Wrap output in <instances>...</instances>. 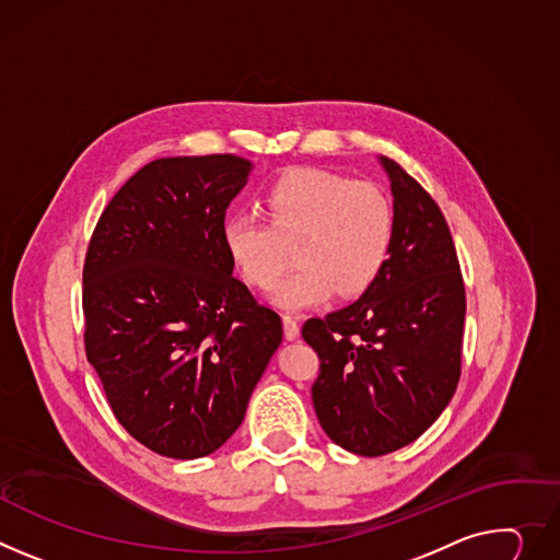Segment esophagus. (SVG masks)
<instances>
[{"label": "esophagus", "instance_id": "1", "mask_svg": "<svg viewBox=\"0 0 560 560\" xmlns=\"http://www.w3.org/2000/svg\"><path fill=\"white\" fill-rule=\"evenodd\" d=\"M283 335H285L288 341H292V339L299 337V322H296V317L283 315Z\"/></svg>", "mask_w": 560, "mask_h": 560}]
</instances>
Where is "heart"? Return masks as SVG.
I'll list each match as a JSON object with an SVG mask.
<instances>
[{"label":"heart","instance_id":"b5f03b06","mask_svg":"<svg viewBox=\"0 0 560 560\" xmlns=\"http://www.w3.org/2000/svg\"><path fill=\"white\" fill-rule=\"evenodd\" d=\"M261 208L266 221L245 212L225 217L221 238L241 279L254 288L277 281L285 245L294 243L296 268L270 294L279 308H311L335 292L360 294L388 259L395 217L373 183L299 167L266 189Z\"/></svg>","mask_w":560,"mask_h":560}]
</instances>
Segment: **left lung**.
Returning <instances> with one entry per match:
<instances>
[{
	"label": "left lung",
	"mask_w": 560,
	"mask_h": 560,
	"mask_svg": "<svg viewBox=\"0 0 560 560\" xmlns=\"http://www.w3.org/2000/svg\"><path fill=\"white\" fill-rule=\"evenodd\" d=\"M393 194V243L350 306L301 328L319 354L313 404L341 448L377 457L418 440L446 409L463 360L465 283L431 194L380 159Z\"/></svg>",
	"instance_id": "left-lung-1"
}]
</instances>
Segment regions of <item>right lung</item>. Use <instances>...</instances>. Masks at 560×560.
I'll use <instances>...</instances> for the list:
<instances>
[{
  "mask_svg": "<svg viewBox=\"0 0 560 560\" xmlns=\"http://www.w3.org/2000/svg\"><path fill=\"white\" fill-rule=\"evenodd\" d=\"M249 172L232 154L151 161L86 249V360L127 433L176 460L225 444L283 339L281 317L232 277L221 238Z\"/></svg>",
  "mask_w": 560,
  "mask_h": 560,
  "instance_id": "right-lung-1",
  "label": "right lung"
}]
</instances>
